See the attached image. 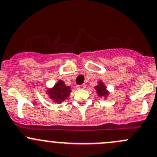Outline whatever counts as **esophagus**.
Segmentation results:
<instances>
[{
	"instance_id": "esophagus-1",
	"label": "esophagus",
	"mask_w": 157,
	"mask_h": 157,
	"mask_svg": "<svg viewBox=\"0 0 157 157\" xmlns=\"http://www.w3.org/2000/svg\"><path fill=\"white\" fill-rule=\"evenodd\" d=\"M78 89H85V85H79L77 86Z\"/></svg>"
}]
</instances>
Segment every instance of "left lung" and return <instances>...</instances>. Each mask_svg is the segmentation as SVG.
<instances>
[{
  "label": "left lung",
  "mask_w": 157,
  "mask_h": 157,
  "mask_svg": "<svg viewBox=\"0 0 157 157\" xmlns=\"http://www.w3.org/2000/svg\"><path fill=\"white\" fill-rule=\"evenodd\" d=\"M95 89L98 91L99 96H105L106 97L108 94V91L106 90V86L103 85L102 82H98V85L95 87Z\"/></svg>",
  "instance_id": "obj_1"
}]
</instances>
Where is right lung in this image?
<instances>
[{
    "instance_id": "1",
    "label": "right lung",
    "mask_w": 157,
    "mask_h": 157,
    "mask_svg": "<svg viewBox=\"0 0 157 157\" xmlns=\"http://www.w3.org/2000/svg\"><path fill=\"white\" fill-rule=\"evenodd\" d=\"M71 92V88L69 86L65 85V83L59 80L54 87L51 89L48 90V94L50 98L58 103H62L63 101H65L69 97Z\"/></svg>"
}]
</instances>
